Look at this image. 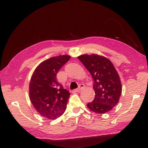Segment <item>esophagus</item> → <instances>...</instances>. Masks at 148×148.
Returning <instances> with one entry per match:
<instances>
[{"instance_id":"obj_1","label":"esophagus","mask_w":148,"mask_h":148,"mask_svg":"<svg viewBox=\"0 0 148 148\" xmlns=\"http://www.w3.org/2000/svg\"><path fill=\"white\" fill-rule=\"evenodd\" d=\"M84 84H80L78 88L74 90V91H75V92H80L81 91L82 89L84 88Z\"/></svg>"}]
</instances>
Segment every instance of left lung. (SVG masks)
I'll use <instances>...</instances> for the list:
<instances>
[{
  "label": "left lung",
  "mask_w": 148,
  "mask_h": 148,
  "mask_svg": "<svg viewBox=\"0 0 148 148\" xmlns=\"http://www.w3.org/2000/svg\"><path fill=\"white\" fill-rule=\"evenodd\" d=\"M93 79L95 97L87 106L91 111L105 113L118 103L122 92L119 75L110 60L106 57L92 54L77 57Z\"/></svg>",
  "instance_id": "left-lung-1"
}]
</instances>
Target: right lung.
<instances>
[{"mask_svg": "<svg viewBox=\"0 0 148 148\" xmlns=\"http://www.w3.org/2000/svg\"><path fill=\"white\" fill-rule=\"evenodd\" d=\"M69 56H60L45 60L36 67L29 83L30 100L41 115L56 119L64 113L70 92L64 89L56 75L69 60Z\"/></svg>", "mask_w": 148, "mask_h": 148, "instance_id": "add662e5", "label": "right lung"}]
</instances>
